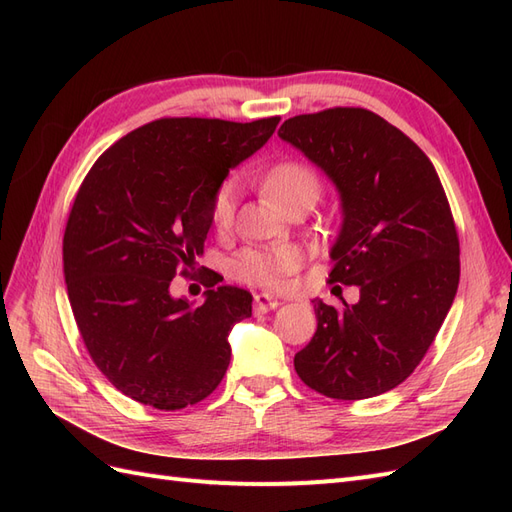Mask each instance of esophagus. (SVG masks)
<instances>
[{
  "label": "esophagus",
  "mask_w": 512,
  "mask_h": 512,
  "mask_svg": "<svg viewBox=\"0 0 512 512\" xmlns=\"http://www.w3.org/2000/svg\"><path fill=\"white\" fill-rule=\"evenodd\" d=\"M254 305H256V312H271V309L280 305V301L271 297V294H267V292H260L254 297Z\"/></svg>",
  "instance_id": "obj_1"
}]
</instances>
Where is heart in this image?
Returning <instances> with one entry per match:
<instances>
[{"mask_svg":"<svg viewBox=\"0 0 512 512\" xmlns=\"http://www.w3.org/2000/svg\"><path fill=\"white\" fill-rule=\"evenodd\" d=\"M265 190L275 205L282 209L294 198H316L320 190V179L314 168L301 162H282L273 166L265 177ZM239 198V185L235 179H226L218 192L213 194L211 222L220 232L228 230L235 222ZM301 265V252L292 245H267V247H245L230 262V273L235 280L250 286L280 288L286 277Z\"/></svg>","mask_w":512,"mask_h":512,"instance_id":"heart-1","label":"heart"}]
</instances>
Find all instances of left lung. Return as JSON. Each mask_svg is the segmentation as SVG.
<instances>
[{
    "label": "left lung",
    "mask_w": 512,
    "mask_h": 512,
    "mask_svg": "<svg viewBox=\"0 0 512 512\" xmlns=\"http://www.w3.org/2000/svg\"><path fill=\"white\" fill-rule=\"evenodd\" d=\"M277 134L337 188L329 277L361 292L339 309L312 301L318 329L294 369L333 399L382 395L423 361L459 286V239L436 168L367 108L290 117Z\"/></svg>",
    "instance_id": "8db88e82"
}]
</instances>
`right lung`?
I'll use <instances>...</instances> for the list:
<instances>
[{"label": "right lung", "instance_id": "right-lung-1", "mask_svg": "<svg viewBox=\"0 0 512 512\" xmlns=\"http://www.w3.org/2000/svg\"><path fill=\"white\" fill-rule=\"evenodd\" d=\"M252 123L166 117L126 134L91 166L64 232V275L76 327L117 391L158 410L194 406L230 363L228 333L252 316V294L205 284V303L170 282L203 256L211 203L228 170L273 136Z\"/></svg>", "mask_w": 512, "mask_h": 512}]
</instances>
